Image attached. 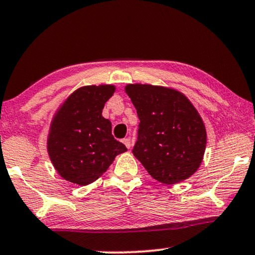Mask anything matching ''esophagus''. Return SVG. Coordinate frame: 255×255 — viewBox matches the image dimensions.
I'll list each match as a JSON object with an SVG mask.
<instances>
[{
	"instance_id": "esophagus-1",
	"label": "esophagus",
	"mask_w": 255,
	"mask_h": 255,
	"mask_svg": "<svg viewBox=\"0 0 255 255\" xmlns=\"http://www.w3.org/2000/svg\"><path fill=\"white\" fill-rule=\"evenodd\" d=\"M122 142H124V144L127 148H130V146H131V142H130V138H128V137H126V138H124V140H122Z\"/></svg>"
}]
</instances>
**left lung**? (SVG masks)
<instances>
[{"label": "left lung", "instance_id": "1", "mask_svg": "<svg viewBox=\"0 0 255 255\" xmlns=\"http://www.w3.org/2000/svg\"><path fill=\"white\" fill-rule=\"evenodd\" d=\"M125 90L140 120L134 156L159 182L174 185L191 178L207 142L204 121L192 102L162 86L134 83Z\"/></svg>", "mask_w": 255, "mask_h": 255}]
</instances>
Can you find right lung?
<instances>
[{"mask_svg": "<svg viewBox=\"0 0 255 255\" xmlns=\"http://www.w3.org/2000/svg\"><path fill=\"white\" fill-rule=\"evenodd\" d=\"M115 86H85L72 93L54 115L47 149L57 173L67 181L94 182L127 148L112 135V122L102 117Z\"/></svg>", "mask_w": 255, "mask_h": 255, "instance_id": "1", "label": "right lung"}]
</instances>
